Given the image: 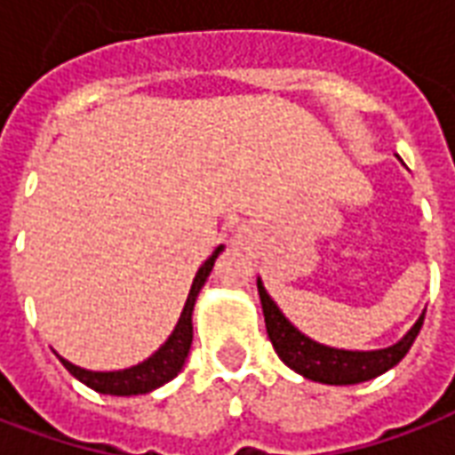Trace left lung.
Instances as JSON below:
<instances>
[{
	"label": "left lung",
	"instance_id": "8db88e82",
	"mask_svg": "<svg viewBox=\"0 0 455 455\" xmlns=\"http://www.w3.org/2000/svg\"><path fill=\"white\" fill-rule=\"evenodd\" d=\"M257 288H259L261 310H264V323H267L268 339L276 349L278 359L283 361L288 368H293L307 380H317V383H327V386H354V383H363L371 378L386 373L387 368L397 366L404 359V354L410 351L412 341L422 330L424 315L414 323L410 332L404 334L403 339L387 347V349L376 351H347L334 349V347H324L320 341L305 337L300 330L288 323L286 315L278 310V305L271 300L267 288L257 278Z\"/></svg>",
	"mask_w": 455,
	"mask_h": 455
}]
</instances>
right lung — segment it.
Returning <instances> with one entry per match:
<instances>
[{
  "label": "right lung",
  "mask_w": 455,
  "mask_h": 455,
  "mask_svg": "<svg viewBox=\"0 0 455 455\" xmlns=\"http://www.w3.org/2000/svg\"><path fill=\"white\" fill-rule=\"evenodd\" d=\"M220 251H223V244L215 247L213 254L196 271L194 283H191V291H188L187 303H184V310H181V317H179L174 332L169 334V339L152 354L150 359H145L138 366L123 368V371H108V373L79 368L60 356L62 366L68 368L69 373L77 378V380H82L84 386L96 390V393H104V395H142V393H150L155 387L169 383L184 368V361H187L188 349H191V339H194L191 315H194L196 298L201 293L205 278L211 274V268H213Z\"/></svg>",
  "instance_id": "1"
}]
</instances>
